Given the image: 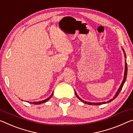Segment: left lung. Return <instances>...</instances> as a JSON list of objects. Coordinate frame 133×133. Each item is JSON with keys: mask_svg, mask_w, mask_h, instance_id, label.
Here are the masks:
<instances>
[{"mask_svg": "<svg viewBox=\"0 0 133 133\" xmlns=\"http://www.w3.org/2000/svg\"><path fill=\"white\" fill-rule=\"evenodd\" d=\"M123 52H124V56H125V58H126L125 54V51H124V50L123 48ZM127 62H126V60H125V71H124V79H123V82H122V83H121V85H120V86H119V89H118L117 92V93L115 94V96L113 97V98H112V99H110L109 101H107V102H96V103H95V102H86V101H85L82 100V99H81V98H80V97H79V96L77 95V93H76V92H75V95H76V96H77V98L78 99H79L81 100V101H82V102H84V103H85L86 104L94 105H99L105 104H107V103L110 102H111V101H113L114 99H115L116 98H117V97L118 96V95H119V92H121V89H122V88H123V87L124 84V83H125V81H126V79H127Z\"/></svg>", "mask_w": 133, "mask_h": 133, "instance_id": "obj_1", "label": "left lung"}]
</instances>
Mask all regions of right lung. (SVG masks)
<instances>
[{"mask_svg": "<svg viewBox=\"0 0 133 133\" xmlns=\"http://www.w3.org/2000/svg\"><path fill=\"white\" fill-rule=\"evenodd\" d=\"M52 95H53V92H52V94L51 95H50V96L49 97V98H47V99H44V100H43V101H38V102H29V103H32L33 104H35V105H38V104H43V103H44V102H47V101H48V100L50 99V98H51L52 97Z\"/></svg>", "mask_w": 133, "mask_h": 133, "instance_id": "1", "label": "right lung"}]
</instances>
